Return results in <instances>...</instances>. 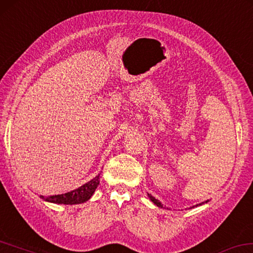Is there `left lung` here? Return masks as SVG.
I'll list each match as a JSON object with an SVG mask.
<instances>
[{
  "mask_svg": "<svg viewBox=\"0 0 253 253\" xmlns=\"http://www.w3.org/2000/svg\"><path fill=\"white\" fill-rule=\"evenodd\" d=\"M148 197H149V199H150L151 201H153V203H154L155 205L157 206V207H161V208H163V205L161 204V201L157 200L156 198L153 197V196H151V194H149V193H148ZM206 203H207V201H206ZM199 205H201V204H199ZM197 206H198V205H197Z\"/></svg>",
  "mask_w": 253,
  "mask_h": 253,
  "instance_id": "obj_1",
  "label": "left lung"
}]
</instances>
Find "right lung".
Listing matches in <instances>:
<instances>
[{"label": "right lung", "mask_w": 253, "mask_h": 253, "mask_svg": "<svg viewBox=\"0 0 253 253\" xmlns=\"http://www.w3.org/2000/svg\"><path fill=\"white\" fill-rule=\"evenodd\" d=\"M99 178H100V174L95 176L91 181H89L84 185H81L80 188L72 190V191L70 192L63 193V194H56V196H48V197L41 196V198L46 201H49V203L60 204V205H78V204L86 203V201L90 199L91 196L95 192L96 188L98 186Z\"/></svg>", "instance_id": "obj_1"}]
</instances>
